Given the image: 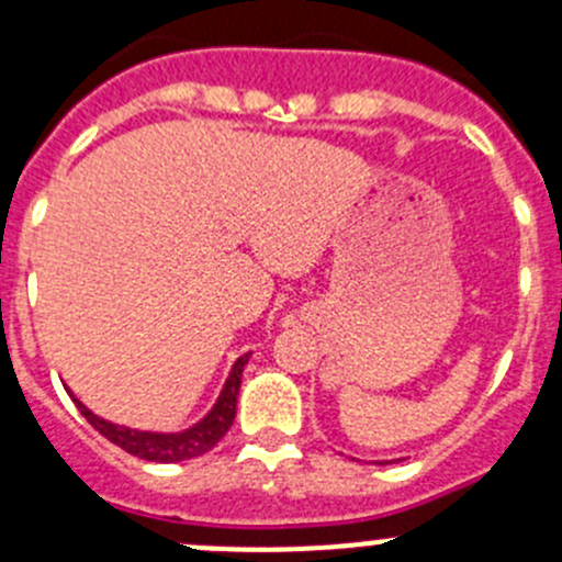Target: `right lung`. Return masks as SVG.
Segmentation results:
<instances>
[{
	"instance_id": "add662e5",
	"label": "right lung",
	"mask_w": 562,
	"mask_h": 562,
	"mask_svg": "<svg viewBox=\"0 0 562 562\" xmlns=\"http://www.w3.org/2000/svg\"><path fill=\"white\" fill-rule=\"evenodd\" d=\"M249 361V353L239 356L236 364L231 367V375L225 381L223 391H220L217 402H214L212 411L201 418L198 424H192L184 432H140V429L119 427V424L105 422V418L94 416L83 402H78L72 396V402L78 405L81 416L98 429L103 438L116 443L119 449H124L127 454L146 459V462H184V459L201 457L206 451H212L214 446L220 443L225 432L231 429L236 418V396H239L241 386V372H245V364Z\"/></svg>"
}]
</instances>
